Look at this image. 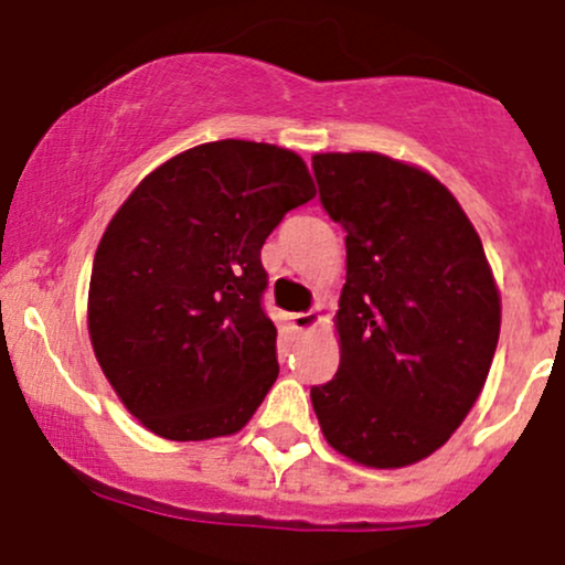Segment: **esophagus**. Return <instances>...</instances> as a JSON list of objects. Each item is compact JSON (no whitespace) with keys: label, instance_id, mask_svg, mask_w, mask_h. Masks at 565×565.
Listing matches in <instances>:
<instances>
[{"label":"esophagus","instance_id":"34e87169","mask_svg":"<svg viewBox=\"0 0 565 565\" xmlns=\"http://www.w3.org/2000/svg\"><path fill=\"white\" fill-rule=\"evenodd\" d=\"M289 324H292V330H298V333H303V330H315L319 324V317L315 311H298V315H289Z\"/></svg>","mask_w":565,"mask_h":565}]
</instances>
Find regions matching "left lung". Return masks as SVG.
I'll use <instances>...</instances> for the list:
<instances>
[{"label":"left lung","instance_id":"left-lung-1","mask_svg":"<svg viewBox=\"0 0 565 565\" xmlns=\"http://www.w3.org/2000/svg\"><path fill=\"white\" fill-rule=\"evenodd\" d=\"M319 199L347 230L339 372L311 388L341 457L398 470L451 440L487 383L500 289L451 191L383 152H317Z\"/></svg>","mask_w":565,"mask_h":565}]
</instances>
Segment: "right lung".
<instances>
[{
  "mask_svg": "<svg viewBox=\"0 0 565 565\" xmlns=\"http://www.w3.org/2000/svg\"><path fill=\"white\" fill-rule=\"evenodd\" d=\"M315 193L298 152L221 139L152 169L108 221L89 278V341L152 435L230 437L273 388L278 333L259 303V250Z\"/></svg>",
  "mask_w": 565,
  "mask_h": 565,
  "instance_id": "obj_1",
  "label": "right lung"
}]
</instances>
